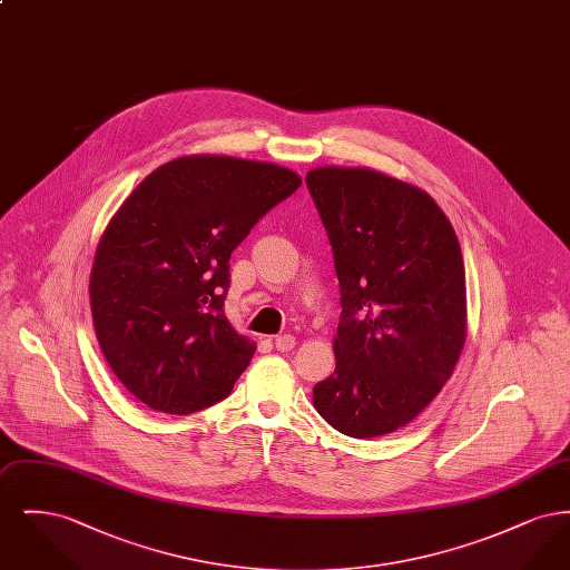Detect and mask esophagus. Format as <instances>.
Listing matches in <instances>:
<instances>
[{
	"mask_svg": "<svg viewBox=\"0 0 570 570\" xmlns=\"http://www.w3.org/2000/svg\"><path fill=\"white\" fill-rule=\"evenodd\" d=\"M273 346H275V351H279V353H291V351L295 348V337L288 335V333L277 335V337L273 340Z\"/></svg>",
	"mask_w": 570,
	"mask_h": 570,
	"instance_id": "obj_1",
	"label": "esophagus"
}]
</instances>
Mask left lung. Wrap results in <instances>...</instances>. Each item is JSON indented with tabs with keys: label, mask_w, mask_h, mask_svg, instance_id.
<instances>
[{
	"label": "left lung",
	"mask_w": 570,
	"mask_h": 570,
	"mask_svg": "<svg viewBox=\"0 0 570 570\" xmlns=\"http://www.w3.org/2000/svg\"><path fill=\"white\" fill-rule=\"evenodd\" d=\"M340 282L335 372L314 406L351 438L407 425L451 379L465 340L460 242L432 196L370 168L305 177Z\"/></svg>",
	"instance_id": "obj_1"
}]
</instances>
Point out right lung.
I'll return each instance as SVG.
<instances>
[{
	"label": "right lung",
	"instance_id": "1",
	"mask_svg": "<svg viewBox=\"0 0 570 570\" xmlns=\"http://www.w3.org/2000/svg\"><path fill=\"white\" fill-rule=\"evenodd\" d=\"M301 177L275 164L191 156L164 164L110 219L89 279L96 337L154 410L228 397L256 346L224 316L230 254Z\"/></svg>",
	"mask_w": 570,
	"mask_h": 570
}]
</instances>
